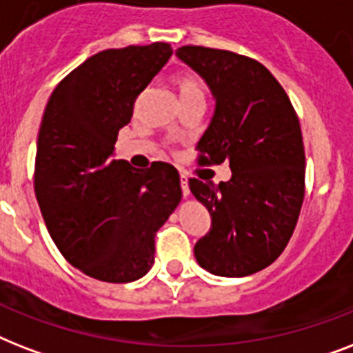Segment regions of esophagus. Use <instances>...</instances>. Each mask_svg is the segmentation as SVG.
Here are the masks:
<instances>
[{
	"mask_svg": "<svg viewBox=\"0 0 353 353\" xmlns=\"http://www.w3.org/2000/svg\"><path fill=\"white\" fill-rule=\"evenodd\" d=\"M181 190H183V196H185V198H188V194H190V188H188L187 176H181Z\"/></svg>",
	"mask_w": 353,
	"mask_h": 353,
	"instance_id": "34e87169",
	"label": "esophagus"
}]
</instances>
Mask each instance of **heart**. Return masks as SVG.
Masks as SVG:
<instances>
[{
	"label": "heart",
	"instance_id": "obj_1",
	"mask_svg": "<svg viewBox=\"0 0 353 353\" xmlns=\"http://www.w3.org/2000/svg\"><path fill=\"white\" fill-rule=\"evenodd\" d=\"M176 88L179 99H192V97H203V85L194 74H179L176 79Z\"/></svg>",
	"mask_w": 353,
	"mask_h": 353
}]
</instances>
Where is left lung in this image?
Instances as JSON below:
<instances>
[{"mask_svg":"<svg viewBox=\"0 0 353 353\" xmlns=\"http://www.w3.org/2000/svg\"><path fill=\"white\" fill-rule=\"evenodd\" d=\"M177 58L207 82L214 115L198 143L199 165L229 161V181L190 179L212 218L194 256L218 276H247L282 254L304 201V144L299 117L279 80L231 51L185 46Z\"/></svg>","mask_w":353,"mask_h":353,"instance_id":"left-lung-1","label":"left lung"}]
</instances>
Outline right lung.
<instances>
[{"label": "right lung", "instance_id": "1", "mask_svg": "<svg viewBox=\"0 0 353 353\" xmlns=\"http://www.w3.org/2000/svg\"><path fill=\"white\" fill-rule=\"evenodd\" d=\"M172 57L170 43L108 49L52 91L36 144L34 192L47 231L73 268L124 284L154 265L155 232L181 201L168 163L113 159L133 104Z\"/></svg>", "mask_w": 353, "mask_h": 353}]
</instances>
